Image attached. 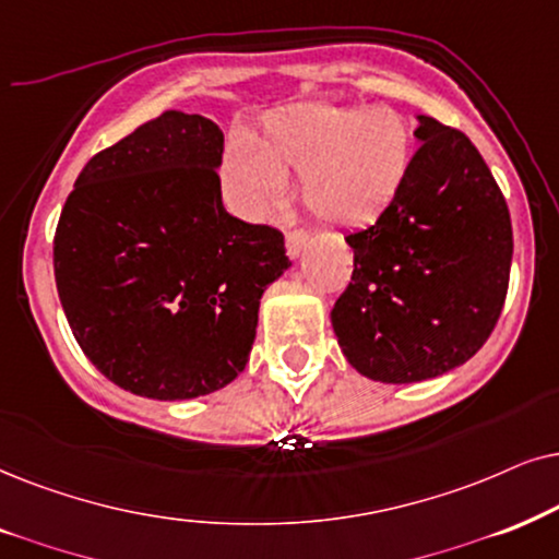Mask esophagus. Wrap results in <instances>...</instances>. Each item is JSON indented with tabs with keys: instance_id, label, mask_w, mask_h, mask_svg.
Listing matches in <instances>:
<instances>
[{
	"instance_id": "34e87169",
	"label": "esophagus",
	"mask_w": 559,
	"mask_h": 559,
	"mask_svg": "<svg viewBox=\"0 0 559 559\" xmlns=\"http://www.w3.org/2000/svg\"><path fill=\"white\" fill-rule=\"evenodd\" d=\"M307 240H309V235L304 233V229H288V233H286V252H288V258L299 255L304 245H307Z\"/></svg>"
}]
</instances>
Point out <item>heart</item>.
<instances>
[{
    "label": "heart",
    "instance_id": "b5f03b06",
    "mask_svg": "<svg viewBox=\"0 0 559 559\" xmlns=\"http://www.w3.org/2000/svg\"><path fill=\"white\" fill-rule=\"evenodd\" d=\"M412 166V130L389 107L301 104L265 119L255 147L233 143L225 178L248 214L284 199L301 174V202L317 219L366 227L393 204Z\"/></svg>",
    "mask_w": 559,
    "mask_h": 559
}]
</instances>
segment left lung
Returning a JSON list of instances; mask_svg holds the SVG:
<instances>
[{
    "instance_id": "obj_1",
    "label": "left lung",
    "mask_w": 559,
    "mask_h": 559,
    "mask_svg": "<svg viewBox=\"0 0 559 559\" xmlns=\"http://www.w3.org/2000/svg\"><path fill=\"white\" fill-rule=\"evenodd\" d=\"M419 151L393 204L345 240L353 278L332 309L347 362L381 383L463 366L501 317L513 255L509 206L465 132L419 117Z\"/></svg>"
}]
</instances>
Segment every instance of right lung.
I'll return each instance as SVG.
<instances>
[{"label": "right lung", "instance_id": "obj_1", "mask_svg": "<svg viewBox=\"0 0 559 559\" xmlns=\"http://www.w3.org/2000/svg\"><path fill=\"white\" fill-rule=\"evenodd\" d=\"M222 153L212 119L163 111L86 163L58 219L53 271L73 337L138 396L233 383L260 296L292 265L278 229L225 210Z\"/></svg>", "mask_w": 559, "mask_h": 559}]
</instances>
